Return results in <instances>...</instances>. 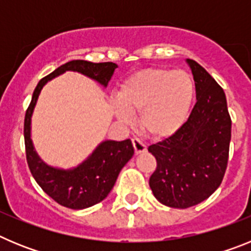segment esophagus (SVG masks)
Returning a JSON list of instances; mask_svg holds the SVG:
<instances>
[{"label":"esophagus","instance_id":"obj_1","mask_svg":"<svg viewBox=\"0 0 251 251\" xmlns=\"http://www.w3.org/2000/svg\"><path fill=\"white\" fill-rule=\"evenodd\" d=\"M132 145H133V148H134V152H136V154H138V153H142V152H146V151H147V147H146L145 143H143V142L138 138H133Z\"/></svg>","mask_w":251,"mask_h":251}]
</instances>
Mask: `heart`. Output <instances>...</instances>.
<instances>
[{"mask_svg": "<svg viewBox=\"0 0 251 251\" xmlns=\"http://www.w3.org/2000/svg\"><path fill=\"white\" fill-rule=\"evenodd\" d=\"M195 95L192 77L183 70L150 68L134 73L121 85L115 114L123 123L139 113V126L154 139L171 137L187 121Z\"/></svg>", "mask_w": 251, "mask_h": 251, "instance_id": "heart-1", "label": "heart"}]
</instances>
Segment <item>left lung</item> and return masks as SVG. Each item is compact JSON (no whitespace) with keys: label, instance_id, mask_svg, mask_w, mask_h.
Listing matches in <instances>:
<instances>
[{"label":"left lung","instance_id":"obj_1","mask_svg":"<svg viewBox=\"0 0 251 251\" xmlns=\"http://www.w3.org/2000/svg\"><path fill=\"white\" fill-rule=\"evenodd\" d=\"M187 63L196 88L194 109L175 134L148 147L157 161L151 190L159 202L176 208L197 205L216 191L227 167L231 139L223 88L195 60Z\"/></svg>","mask_w":251,"mask_h":251}]
</instances>
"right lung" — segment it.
Listing matches in <instances>:
<instances>
[{"label": "right lung", "mask_w": 251, "mask_h": 251, "mask_svg": "<svg viewBox=\"0 0 251 251\" xmlns=\"http://www.w3.org/2000/svg\"><path fill=\"white\" fill-rule=\"evenodd\" d=\"M117 64L114 63H90L85 60H73L55 69L46 75L35 88L32 99L28 105L24 122L26 161L31 175L44 190L45 194L60 203L74 210L90 207L100 202L108 196L114 186L122 168L132 158L133 150L130 139L122 142L105 141L97 147L92 156L74 170H57L49 167L36 154L30 138L31 115L34 112L39 94L43 86L52 77L63 74L68 70L81 73L92 77L101 85L106 86L114 73Z\"/></svg>", "instance_id": "1"}]
</instances>
